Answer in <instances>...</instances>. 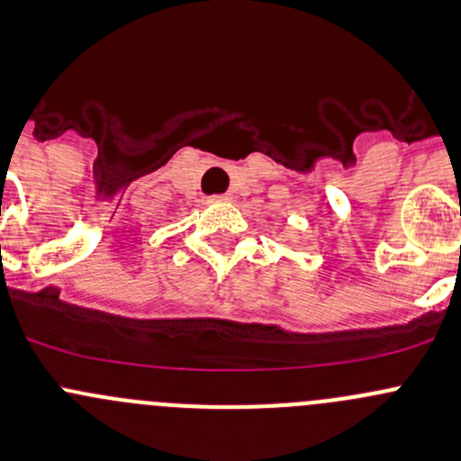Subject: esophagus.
Segmentation results:
<instances>
[{
  "label": "esophagus",
  "instance_id": "1",
  "mask_svg": "<svg viewBox=\"0 0 461 461\" xmlns=\"http://www.w3.org/2000/svg\"><path fill=\"white\" fill-rule=\"evenodd\" d=\"M227 201H231L230 194H213V196L209 198V203H227Z\"/></svg>",
  "mask_w": 461,
  "mask_h": 461
}]
</instances>
